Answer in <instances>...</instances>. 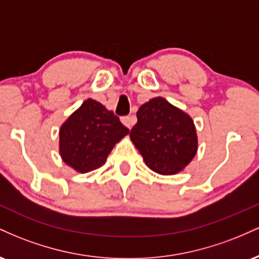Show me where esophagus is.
I'll use <instances>...</instances> for the list:
<instances>
[{"label":"esophagus","mask_w":259,"mask_h":259,"mask_svg":"<svg viewBox=\"0 0 259 259\" xmlns=\"http://www.w3.org/2000/svg\"><path fill=\"white\" fill-rule=\"evenodd\" d=\"M121 123L129 127V129H132L134 124L136 123V117L135 115H125V117H121Z\"/></svg>","instance_id":"obj_1"}]
</instances>
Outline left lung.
<instances>
[{"label":"left lung","mask_w":259,"mask_h":259,"mask_svg":"<svg viewBox=\"0 0 259 259\" xmlns=\"http://www.w3.org/2000/svg\"><path fill=\"white\" fill-rule=\"evenodd\" d=\"M138 123L130 139L153 171L170 175L191 162L197 151V136L191 118L162 97L139 108Z\"/></svg>","instance_id":"1"}]
</instances>
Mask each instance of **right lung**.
I'll list each match as a JSON object with an SVG mask.
<instances>
[{"mask_svg": "<svg viewBox=\"0 0 259 259\" xmlns=\"http://www.w3.org/2000/svg\"><path fill=\"white\" fill-rule=\"evenodd\" d=\"M130 130L97 101L86 100L59 130V152L68 165L88 173L105 164L114 145Z\"/></svg>", "mask_w": 259, "mask_h": 259, "instance_id": "right-lung-1", "label": "right lung"}]
</instances>
